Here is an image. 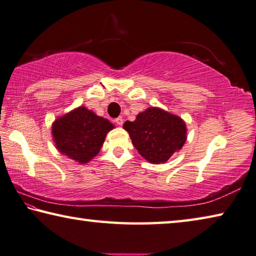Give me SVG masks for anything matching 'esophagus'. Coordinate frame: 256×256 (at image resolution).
<instances>
[{
	"label": "esophagus",
	"mask_w": 256,
	"mask_h": 256,
	"mask_svg": "<svg viewBox=\"0 0 256 256\" xmlns=\"http://www.w3.org/2000/svg\"><path fill=\"white\" fill-rule=\"evenodd\" d=\"M114 121H116V124H118V126H122V124H124V119H122V116H118V118H116V119H114Z\"/></svg>",
	"instance_id": "34e87169"
}]
</instances>
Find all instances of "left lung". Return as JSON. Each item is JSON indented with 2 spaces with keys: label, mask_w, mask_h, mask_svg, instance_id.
<instances>
[{
  "label": "left lung",
  "mask_w": 256,
  "mask_h": 256,
  "mask_svg": "<svg viewBox=\"0 0 256 256\" xmlns=\"http://www.w3.org/2000/svg\"><path fill=\"white\" fill-rule=\"evenodd\" d=\"M124 130L142 158L150 163H165L186 140V126L180 116L152 106L135 121H126Z\"/></svg>",
  "instance_id": "left-lung-1"
}]
</instances>
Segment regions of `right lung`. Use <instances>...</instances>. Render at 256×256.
I'll use <instances>...</instances> for the list:
<instances>
[{
    "mask_svg": "<svg viewBox=\"0 0 256 256\" xmlns=\"http://www.w3.org/2000/svg\"><path fill=\"white\" fill-rule=\"evenodd\" d=\"M114 128L109 120L78 106L55 120L52 134L56 148L80 164L88 163L100 152L106 134Z\"/></svg>",
    "mask_w": 256,
    "mask_h": 256,
    "instance_id": "add662e5",
    "label": "right lung"
}]
</instances>
